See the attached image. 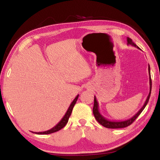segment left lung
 <instances>
[{
  "label": "left lung",
  "instance_id": "obj_1",
  "mask_svg": "<svg viewBox=\"0 0 160 160\" xmlns=\"http://www.w3.org/2000/svg\"><path fill=\"white\" fill-rule=\"evenodd\" d=\"M127 44L128 45H132L135 47H137L138 48H139V47L136 46V44L132 41V39L131 38L127 37ZM148 70H149V79H150V92H149L148 96L146 99V101L145 102L144 105H143L142 107L140 109L138 113H135V114L131 117V118L127 119V120L125 121H109L106 118H104L101 113H100L99 111V104L97 101L96 97L94 96V107H93V113L94 117H95L96 120L98 121V122L102 125L103 126L106 127V128H125V127H127L131 125V124L133 122V121L137 118L138 116L141 112L143 111V109H145V107H146V105L148 103L149 99H150V94H151V90H152V80H151V76H150V66L148 67Z\"/></svg>",
  "mask_w": 160,
  "mask_h": 160
}]
</instances>
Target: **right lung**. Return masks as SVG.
I'll return each mask as SVG.
<instances>
[{"label":"right lung","mask_w":160,"mask_h":160,"mask_svg":"<svg viewBox=\"0 0 160 160\" xmlns=\"http://www.w3.org/2000/svg\"><path fill=\"white\" fill-rule=\"evenodd\" d=\"M78 97H79V94H78V95L76 96V97L74 99L73 101L72 102L71 104H70V107L68 108V109L67 110V112L66 113V114L64 115V116L63 118H62L61 120L59 121V123L58 124H56V125L53 127V128H52L50 130H48V131H44V132H34V133H36V134H50V133H52V132H55L56 131H58L59 130H61V128H63V127L66 125V123H68V119H69V117L70 116V115H71V113H72V109H73V107L75 106V103H76L77 100H78Z\"/></svg>","instance_id":"right-lung-1"}]
</instances>
